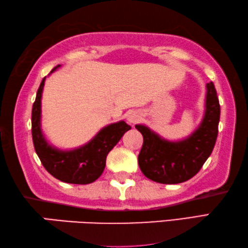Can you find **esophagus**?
I'll use <instances>...</instances> for the list:
<instances>
[{"label": "esophagus", "mask_w": 248, "mask_h": 248, "mask_svg": "<svg viewBox=\"0 0 248 248\" xmlns=\"http://www.w3.org/2000/svg\"><path fill=\"white\" fill-rule=\"evenodd\" d=\"M140 115L137 112H135V111L129 112L128 115H127V121H128L131 124L137 123V122L140 121Z\"/></svg>", "instance_id": "esophagus-1"}]
</instances>
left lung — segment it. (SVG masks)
<instances>
[{
  "mask_svg": "<svg viewBox=\"0 0 248 248\" xmlns=\"http://www.w3.org/2000/svg\"><path fill=\"white\" fill-rule=\"evenodd\" d=\"M220 103L213 82L206 83L205 111L198 128L186 139L170 141L141 124L135 127L144 137L139 165L146 177L164 185H174L191 179L199 172L216 145Z\"/></svg>",
  "mask_w": 248,
  "mask_h": 248,
  "instance_id": "obj_1",
  "label": "left lung"
}]
</instances>
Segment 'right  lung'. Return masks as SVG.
<instances>
[{
  "mask_svg": "<svg viewBox=\"0 0 248 248\" xmlns=\"http://www.w3.org/2000/svg\"><path fill=\"white\" fill-rule=\"evenodd\" d=\"M55 67L50 74L56 71ZM45 79L38 88L31 111V135L36 154L45 169L56 179L74 185H88L95 181L105 168L108 154L119 143L122 136L131 126L120 121L109 124L81 147L71 151H62L51 146L45 139L40 120H42V94Z\"/></svg>",
  "mask_w": 248,
  "mask_h": 248,
  "instance_id": "right-lung-1",
  "label": "right lung"
}]
</instances>
